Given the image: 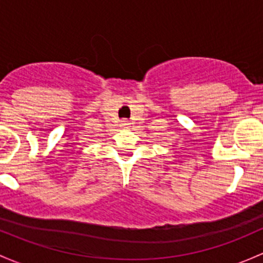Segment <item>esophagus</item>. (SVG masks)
<instances>
[{
  "label": "esophagus",
  "instance_id": "esophagus-1",
  "mask_svg": "<svg viewBox=\"0 0 263 263\" xmlns=\"http://www.w3.org/2000/svg\"><path fill=\"white\" fill-rule=\"evenodd\" d=\"M128 124H129V122L127 120L121 121V126H122V127H128Z\"/></svg>",
  "mask_w": 263,
  "mask_h": 263
}]
</instances>
